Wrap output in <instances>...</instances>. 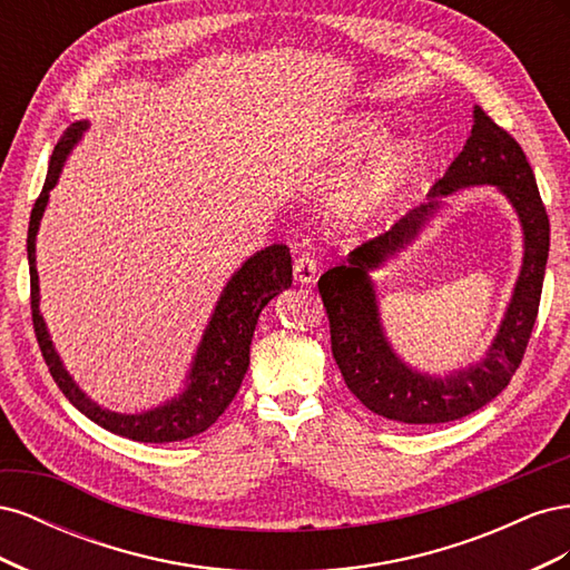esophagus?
Listing matches in <instances>:
<instances>
[{
  "instance_id": "esophagus-1",
  "label": "esophagus",
  "mask_w": 570,
  "mask_h": 570,
  "mask_svg": "<svg viewBox=\"0 0 570 570\" xmlns=\"http://www.w3.org/2000/svg\"><path fill=\"white\" fill-rule=\"evenodd\" d=\"M316 273H318V264H316V256L314 254H299L297 262H295V278L299 283H314L316 281Z\"/></svg>"
}]
</instances>
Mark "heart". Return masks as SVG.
<instances>
[{"instance_id":"1","label":"heart","mask_w":570,"mask_h":570,"mask_svg":"<svg viewBox=\"0 0 570 570\" xmlns=\"http://www.w3.org/2000/svg\"><path fill=\"white\" fill-rule=\"evenodd\" d=\"M383 137H385V130L381 126L366 124L358 130V145L371 149L381 145ZM411 166H413V151L406 145L390 149L364 178V183L356 187V193L352 195V202H350V209L354 214H361V212L373 209L377 204H383L394 193L396 185L409 176Z\"/></svg>"}]
</instances>
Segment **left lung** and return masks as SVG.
<instances>
[{"instance_id": "8db88e82", "label": "left lung", "mask_w": 570, "mask_h": 570, "mask_svg": "<svg viewBox=\"0 0 570 570\" xmlns=\"http://www.w3.org/2000/svg\"><path fill=\"white\" fill-rule=\"evenodd\" d=\"M473 116L471 137L430 189V202L396 220L387 233L356 247L347 262L318 278L333 356L344 383L366 409L396 423H450L492 402L519 371L538 318L549 256V216L521 145L480 107ZM485 181L502 188L522 216L527 233L522 278L489 358L475 370L438 382L406 370L386 347L365 271L403 246L432 215L440 196Z\"/></svg>"}]
</instances>
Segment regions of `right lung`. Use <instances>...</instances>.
<instances>
[{"label":"right lung","mask_w":570,"mask_h":570,"mask_svg":"<svg viewBox=\"0 0 570 570\" xmlns=\"http://www.w3.org/2000/svg\"><path fill=\"white\" fill-rule=\"evenodd\" d=\"M88 124H73L66 128L61 140L51 151V161L47 170V180L40 197L36 199L28 226V264H30V312L32 327L40 344L45 364L55 377L59 390L66 394L80 413L90 421L101 425L109 433L128 438L135 442H176L204 433L214 425L223 411L235 400V394L243 385V377L249 366V344L254 327L262 308L292 285V256L287 245H273L264 252L254 254L249 262L239 268L228 287L223 289L220 302L214 312V318L206 327L202 347L197 352L193 373H189V387L170 404L154 409L140 416H124L99 409L95 402L85 396L61 366V361L51 347L45 321L40 316V297H38V268H36V235L40 228V218L47 206L49 189L57 185L61 174V164L66 154L78 142V137Z\"/></svg>","instance_id":"right-lung-1"}]
</instances>
